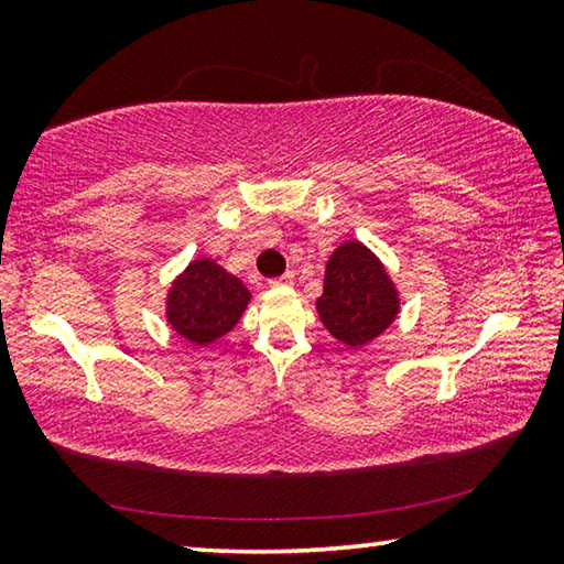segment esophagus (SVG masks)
Instances as JSON below:
<instances>
[{
    "label": "esophagus",
    "mask_w": 564,
    "mask_h": 564,
    "mask_svg": "<svg viewBox=\"0 0 564 564\" xmlns=\"http://www.w3.org/2000/svg\"><path fill=\"white\" fill-rule=\"evenodd\" d=\"M295 281V273L293 271H285L283 275H279V279H271L269 283L271 285H291Z\"/></svg>",
    "instance_id": "obj_1"
}]
</instances>
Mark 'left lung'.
Instances as JSON below:
<instances>
[{"label":"left lung","mask_w":564,"mask_h":564,"mask_svg":"<svg viewBox=\"0 0 564 564\" xmlns=\"http://www.w3.org/2000/svg\"><path fill=\"white\" fill-rule=\"evenodd\" d=\"M316 308L333 336L346 346H362L393 323L398 293L383 263L362 243L348 241L330 256Z\"/></svg>","instance_id":"1"}]
</instances>
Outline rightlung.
Masks as SVG:
<instances>
[{"mask_svg":"<svg viewBox=\"0 0 564 564\" xmlns=\"http://www.w3.org/2000/svg\"><path fill=\"white\" fill-rule=\"evenodd\" d=\"M246 285L221 265L198 259L169 291L171 328L206 346L231 330L248 305Z\"/></svg>","mask_w":564,"mask_h":564,"instance_id":"add662e5","label":"right lung"}]
</instances>
